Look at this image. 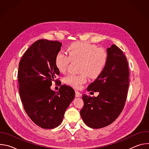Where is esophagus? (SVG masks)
Here are the masks:
<instances>
[{"instance_id": "34e87169", "label": "esophagus", "mask_w": 149, "mask_h": 149, "mask_svg": "<svg viewBox=\"0 0 149 149\" xmlns=\"http://www.w3.org/2000/svg\"><path fill=\"white\" fill-rule=\"evenodd\" d=\"M75 97H81V93L78 91H77V90H75Z\"/></svg>"}]
</instances>
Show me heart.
I'll use <instances>...</instances> for the list:
<instances>
[{"mask_svg": "<svg viewBox=\"0 0 149 149\" xmlns=\"http://www.w3.org/2000/svg\"><path fill=\"white\" fill-rule=\"evenodd\" d=\"M67 53L58 52L54 59V64L59 72L67 70L71 61L80 60L79 74H69L63 78L68 86L80 88L88 80V74L91 78H97L104 71L108 63L107 52L103 48H98L93 44L84 42H76L70 44Z\"/></svg>", "mask_w": 149, "mask_h": 149, "instance_id": "b5f03b06", "label": "heart"}]
</instances>
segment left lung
I'll return each mask as SVG.
<instances>
[{"label": "left lung", "mask_w": 149, "mask_h": 149, "mask_svg": "<svg viewBox=\"0 0 149 149\" xmlns=\"http://www.w3.org/2000/svg\"><path fill=\"white\" fill-rule=\"evenodd\" d=\"M107 66L87 88L88 91H98V95L91 97L82 94V97L84 103L80 111L82 119L95 129L111 124L120 116L129 86L128 62L123 51L113 45L107 48Z\"/></svg>", "instance_id": "left-lung-1"}]
</instances>
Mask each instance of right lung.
I'll list each match as a JSON object with an SVG mask.
<instances>
[{
  "label": "right lung",
  "instance_id": "add662e5",
  "mask_svg": "<svg viewBox=\"0 0 149 149\" xmlns=\"http://www.w3.org/2000/svg\"><path fill=\"white\" fill-rule=\"evenodd\" d=\"M62 44L58 40L39 39L27 49L19 63V91L24 110L31 120L45 129H52L62 121L75 97L74 89L62 85L57 93L51 90L59 72L54 64Z\"/></svg>",
  "mask_w": 149,
  "mask_h": 149
}]
</instances>
